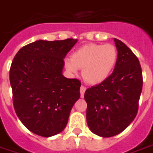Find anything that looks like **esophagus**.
I'll list each match as a JSON object with an SVG mask.
<instances>
[{
    "mask_svg": "<svg viewBox=\"0 0 153 153\" xmlns=\"http://www.w3.org/2000/svg\"><path fill=\"white\" fill-rule=\"evenodd\" d=\"M85 90H86V88H85L84 85H81V87H80V95H81V97H84V95H85Z\"/></svg>",
    "mask_w": 153,
    "mask_h": 153,
    "instance_id": "1",
    "label": "esophagus"
}]
</instances>
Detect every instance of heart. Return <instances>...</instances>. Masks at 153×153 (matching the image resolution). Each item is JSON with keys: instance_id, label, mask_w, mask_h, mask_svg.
<instances>
[{"instance_id": "b5f03b06", "label": "heart", "mask_w": 153, "mask_h": 153, "mask_svg": "<svg viewBox=\"0 0 153 153\" xmlns=\"http://www.w3.org/2000/svg\"><path fill=\"white\" fill-rule=\"evenodd\" d=\"M118 52L112 44L90 43L82 46L65 59V68L72 74L82 68V76L88 84L97 85L105 80L116 66Z\"/></svg>"}]
</instances>
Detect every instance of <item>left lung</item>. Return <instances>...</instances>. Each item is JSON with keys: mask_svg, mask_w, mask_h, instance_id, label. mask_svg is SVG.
Returning a JSON list of instances; mask_svg holds the SVG:
<instances>
[{"mask_svg": "<svg viewBox=\"0 0 153 153\" xmlns=\"http://www.w3.org/2000/svg\"><path fill=\"white\" fill-rule=\"evenodd\" d=\"M118 59L105 80L87 89L86 120L92 132L111 137L123 131L135 119L142 90V72L137 57L114 38Z\"/></svg>", "mask_w": 153, "mask_h": 153, "instance_id": "1", "label": "left lung"}]
</instances>
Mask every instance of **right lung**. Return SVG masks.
I'll return each mask as SVG.
<instances>
[{
	"label": "right lung",
	"instance_id": "1",
	"mask_svg": "<svg viewBox=\"0 0 153 153\" xmlns=\"http://www.w3.org/2000/svg\"><path fill=\"white\" fill-rule=\"evenodd\" d=\"M77 41L38 40L14 57L10 68L13 105L22 123L34 134L48 137L61 132L80 97V81L62 74L63 59Z\"/></svg>",
	"mask_w": 153,
	"mask_h": 153
}]
</instances>
